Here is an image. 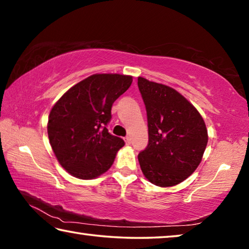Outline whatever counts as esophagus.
Masks as SVG:
<instances>
[{
    "label": "esophagus",
    "mask_w": 249,
    "mask_h": 249,
    "mask_svg": "<svg viewBox=\"0 0 249 249\" xmlns=\"http://www.w3.org/2000/svg\"><path fill=\"white\" fill-rule=\"evenodd\" d=\"M124 141H125V142H126V145H129L130 142H132V140H130L129 136H126V137L124 138Z\"/></svg>",
    "instance_id": "34e87169"
}]
</instances>
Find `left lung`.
Here are the masks:
<instances>
[{"instance_id": "1", "label": "left lung", "mask_w": 249, "mask_h": 249, "mask_svg": "<svg viewBox=\"0 0 249 249\" xmlns=\"http://www.w3.org/2000/svg\"><path fill=\"white\" fill-rule=\"evenodd\" d=\"M148 122V145L138 154L144 176L158 187L176 185L192 175L208 144L196 108L179 92L138 77Z\"/></svg>"}]
</instances>
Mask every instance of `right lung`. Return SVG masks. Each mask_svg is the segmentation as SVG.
<instances>
[{"label": "right lung", "instance_id": "1", "mask_svg": "<svg viewBox=\"0 0 249 249\" xmlns=\"http://www.w3.org/2000/svg\"><path fill=\"white\" fill-rule=\"evenodd\" d=\"M130 75L93 74L69 89L48 119L50 145L60 165L79 179H93L109 169L125 145L109 134L112 105L132 84Z\"/></svg>", "mask_w": 249, "mask_h": 249}]
</instances>
